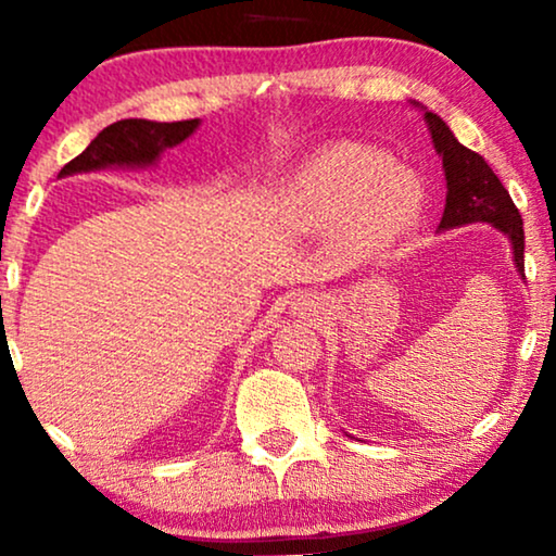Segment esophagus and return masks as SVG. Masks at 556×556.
Listing matches in <instances>:
<instances>
[{
    "label": "esophagus",
    "mask_w": 556,
    "mask_h": 556,
    "mask_svg": "<svg viewBox=\"0 0 556 556\" xmlns=\"http://www.w3.org/2000/svg\"><path fill=\"white\" fill-rule=\"evenodd\" d=\"M293 308L299 311V314L306 316V314H311V311H316V303H314V299H299Z\"/></svg>",
    "instance_id": "esophagus-1"
}]
</instances>
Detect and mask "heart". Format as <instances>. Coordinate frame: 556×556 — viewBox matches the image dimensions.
I'll use <instances>...</instances> for the list:
<instances>
[{
	"label": "heart",
	"mask_w": 556,
	"mask_h": 556,
	"mask_svg": "<svg viewBox=\"0 0 556 556\" xmlns=\"http://www.w3.org/2000/svg\"><path fill=\"white\" fill-rule=\"evenodd\" d=\"M288 217L301 230L341 227L359 255H379L420 223L425 187L382 151L341 141L308 156L283 187Z\"/></svg>",
	"instance_id": "heart-1"
}]
</instances>
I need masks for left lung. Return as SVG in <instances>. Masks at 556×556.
<instances>
[{
  "label": "left lung",
  "mask_w": 556,
  "mask_h": 556,
  "mask_svg": "<svg viewBox=\"0 0 556 556\" xmlns=\"http://www.w3.org/2000/svg\"><path fill=\"white\" fill-rule=\"evenodd\" d=\"M432 143L443 156L447 181L445 212L438 230H453L470 223H489L511 240L514 265L523 276V223L506 187L476 151L463 147L438 113L425 111Z\"/></svg>",
  "instance_id": "1"
}]
</instances>
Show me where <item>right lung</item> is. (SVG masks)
Wrapping results in <instances>:
<instances>
[{
  "mask_svg": "<svg viewBox=\"0 0 556 556\" xmlns=\"http://www.w3.org/2000/svg\"><path fill=\"white\" fill-rule=\"evenodd\" d=\"M200 126V118L172 121V124H159L147 118H124L116 124L105 126L88 149L73 162L60 169V177H71L80 172H96L105 166H151L162 156V151L177 147L189 139Z\"/></svg>",
  "mask_w": 556,
  "mask_h": 556,
  "instance_id": "obj_1",
  "label": "right lung"
}]
</instances>
